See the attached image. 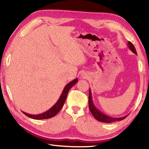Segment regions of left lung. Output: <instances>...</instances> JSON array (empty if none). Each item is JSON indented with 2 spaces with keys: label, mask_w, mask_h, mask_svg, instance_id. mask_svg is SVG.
<instances>
[{
  "label": "left lung",
  "mask_w": 149,
  "mask_h": 149,
  "mask_svg": "<svg viewBox=\"0 0 149 149\" xmlns=\"http://www.w3.org/2000/svg\"><path fill=\"white\" fill-rule=\"evenodd\" d=\"M127 47L129 48L130 50H132L133 53L137 54V52H136L135 48L133 46V45L132 42L128 41L127 43ZM89 107L91 112L92 113V114L96 120L99 121L100 122H104V123H111L114 122H117V121H121L127 116V115L121 118H114L111 117L109 116H107L104 114V113H102L101 111H100L99 109H97V108L95 107V105L93 101V98H92V94H91V90L89 89Z\"/></svg>",
  "instance_id": "1"
}]
</instances>
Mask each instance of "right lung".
Returning a JSON list of instances; mask_svg holds the SVG:
<instances>
[{"label":"right lung","instance_id":"obj_1","mask_svg":"<svg viewBox=\"0 0 149 149\" xmlns=\"http://www.w3.org/2000/svg\"><path fill=\"white\" fill-rule=\"evenodd\" d=\"M77 81H78V79L77 78H75V79L72 80V81H70L66 85H65L61 95H60V98L58 99V100H57V102L55 103V104L52 106L49 110L46 111V112L39 114H27L26 112H23V111H22V112H23L25 115H26L27 116H28L29 118H31L32 119H35V120H44V119H48V118L54 117L55 115L57 114V113L59 112L60 109L62 108V107H63V105H64L65 100L67 98V95H68V93L69 90L71 89V88L74 86L75 84H76V83H77Z\"/></svg>","mask_w":149,"mask_h":149}]
</instances>
